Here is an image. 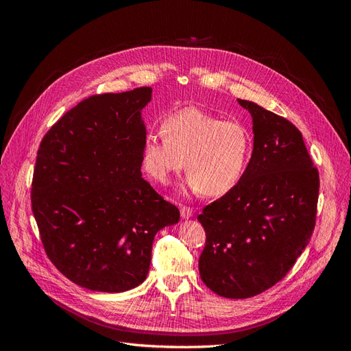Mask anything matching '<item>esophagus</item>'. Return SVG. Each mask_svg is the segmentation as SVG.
<instances>
[{"instance_id":"esophagus-1","label":"esophagus","mask_w":351,"mask_h":351,"mask_svg":"<svg viewBox=\"0 0 351 351\" xmlns=\"http://www.w3.org/2000/svg\"><path fill=\"white\" fill-rule=\"evenodd\" d=\"M180 214H182L183 218H190L193 215V208L182 205V206H180Z\"/></svg>"}]
</instances>
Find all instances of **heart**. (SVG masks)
I'll use <instances>...</instances> for the list:
<instances>
[{"instance_id": "b5f03b06", "label": "heart", "mask_w": 351, "mask_h": 351, "mask_svg": "<svg viewBox=\"0 0 351 351\" xmlns=\"http://www.w3.org/2000/svg\"><path fill=\"white\" fill-rule=\"evenodd\" d=\"M161 130L147 133L142 147L143 169L161 184L187 167L193 192L222 196L236 187L249 165L252 133L237 120L184 107L167 114Z\"/></svg>"}]
</instances>
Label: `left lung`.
Returning <instances> with one entry per match:
<instances>
[{
	"mask_svg": "<svg viewBox=\"0 0 351 351\" xmlns=\"http://www.w3.org/2000/svg\"><path fill=\"white\" fill-rule=\"evenodd\" d=\"M253 119V152L240 182L197 217L205 230L199 274L209 290L247 299L294 267L316 224L319 171L300 130L239 99Z\"/></svg>",
	"mask_w": 351,
	"mask_h": 351,
	"instance_id": "1",
	"label": "left lung"
}]
</instances>
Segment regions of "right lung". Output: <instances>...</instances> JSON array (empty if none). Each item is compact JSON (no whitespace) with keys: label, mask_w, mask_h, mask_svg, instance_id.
I'll list each match as a JSON object with an SVG mask.
<instances>
[{"label":"right lung","mask_w":351,"mask_h":351,"mask_svg":"<svg viewBox=\"0 0 351 351\" xmlns=\"http://www.w3.org/2000/svg\"><path fill=\"white\" fill-rule=\"evenodd\" d=\"M152 88L83 99L42 139L32 212L54 267L92 291L121 293L146 278L156 232L180 210L142 177L141 111Z\"/></svg>","instance_id":"right-lung-1"}]
</instances>
